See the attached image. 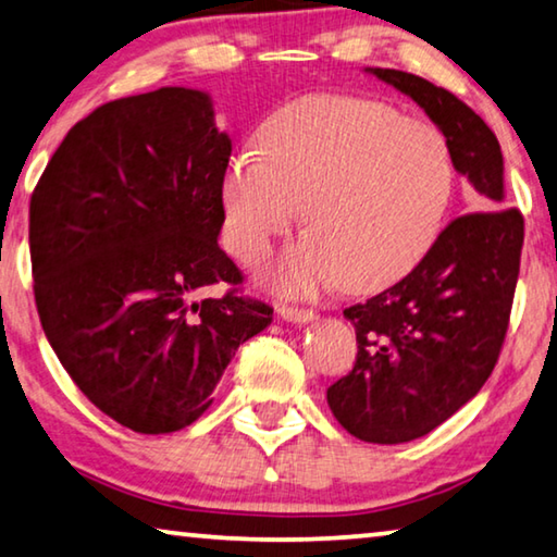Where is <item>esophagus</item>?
<instances>
[{"mask_svg": "<svg viewBox=\"0 0 557 557\" xmlns=\"http://www.w3.org/2000/svg\"><path fill=\"white\" fill-rule=\"evenodd\" d=\"M277 314H280L285 322H293V324H307V322L314 320V312H312V310H302V307H287V305H282L280 310H277Z\"/></svg>", "mask_w": 557, "mask_h": 557, "instance_id": "esophagus-1", "label": "esophagus"}]
</instances>
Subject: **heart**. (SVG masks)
Instances as JSON below:
<instances>
[{
	"mask_svg": "<svg viewBox=\"0 0 557 557\" xmlns=\"http://www.w3.org/2000/svg\"><path fill=\"white\" fill-rule=\"evenodd\" d=\"M454 158L434 123L347 94L289 101L262 123L260 151L240 148L223 175L225 245L255 262L302 218L312 235L264 272L282 295L342 282L374 293L409 275L444 227Z\"/></svg>",
	"mask_w": 557,
	"mask_h": 557,
	"instance_id": "obj_1",
	"label": "heart"
}]
</instances>
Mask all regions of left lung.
<instances>
[{
	"instance_id": "left-lung-1",
	"label": "left lung",
	"mask_w": 557,
	"mask_h": 557,
	"mask_svg": "<svg viewBox=\"0 0 557 557\" xmlns=\"http://www.w3.org/2000/svg\"><path fill=\"white\" fill-rule=\"evenodd\" d=\"M367 72L426 111L448 140L454 168L488 208L451 220L401 282L344 310L359 351L355 369L326 389V404L351 436L404 444L454 417L496 367L516 295L523 215L503 208V153L479 113L421 76Z\"/></svg>"
}]
</instances>
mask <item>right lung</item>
Returning a JSON list of instances; mask_svg holds the SVG:
<instances>
[{"mask_svg": "<svg viewBox=\"0 0 557 557\" xmlns=\"http://www.w3.org/2000/svg\"><path fill=\"white\" fill-rule=\"evenodd\" d=\"M231 153L210 96L163 86L78 121L32 193L44 334L86 399L138 434L190 426L272 322L218 245ZM220 281L232 289L198 304Z\"/></svg>", "mask_w": 557, "mask_h": 557, "instance_id": "obj_1", "label": "right lung"}]
</instances>
